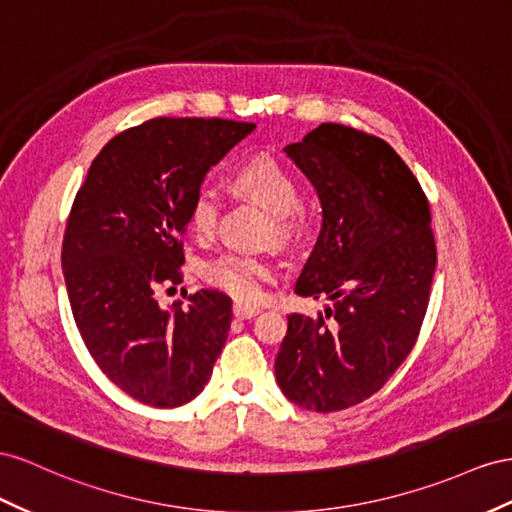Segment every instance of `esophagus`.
I'll return each instance as SVG.
<instances>
[{"label": "esophagus", "mask_w": 512, "mask_h": 512, "mask_svg": "<svg viewBox=\"0 0 512 512\" xmlns=\"http://www.w3.org/2000/svg\"><path fill=\"white\" fill-rule=\"evenodd\" d=\"M258 312H260L258 308H247V306H241V303H234V308H232L234 319H239V321L254 319V316H256Z\"/></svg>", "instance_id": "obj_1"}]
</instances>
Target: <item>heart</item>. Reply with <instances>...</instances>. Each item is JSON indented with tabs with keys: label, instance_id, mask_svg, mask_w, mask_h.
Returning a JSON list of instances; mask_svg holds the SVG:
<instances>
[{
	"label": "heart",
	"instance_id": "heart-1",
	"mask_svg": "<svg viewBox=\"0 0 512 512\" xmlns=\"http://www.w3.org/2000/svg\"><path fill=\"white\" fill-rule=\"evenodd\" d=\"M232 185L243 196L256 200L271 213L273 234L288 239L299 226V185L286 165L269 155H258L239 165L232 174ZM222 200L211 187L196 191L189 204V228L200 239H209L217 228ZM204 280L213 288L237 299L256 303L262 286L275 278V265L267 258L250 254H224L204 265Z\"/></svg>",
	"mask_w": 512,
	"mask_h": 512
}]
</instances>
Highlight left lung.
<instances>
[{
	"instance_id": "8db88e82",
	"label": "left lung",
	"mask_w": 512,
	"mask_h": 512,
	"mask_svg": "<svg viewBox=\"0 0 512 512\" xmlns=\"http://www.w3.org/2000/svg\"><path fill=\"white\" fill-rule=\"evenodd\" d=\"M284 153L323 209L295 293L331 303L316 316L288 314L275 381L297 407L340 411L375 394L416 344L437 265L431 211L375 135L323 122Z\"/></svg>"
}]
</instances>
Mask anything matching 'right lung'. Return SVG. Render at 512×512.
Here are the masks:
<instances>
[{
    "label": "right lung",
    "instance_id": "1",
    "mask_svg": "<svg viewBox=\"0 0 512 512\" xmlns=\"http://www.w3.org/2000/svg\"><path fill=\"white\" fill-rule=\"evenodd\" d=\"M256 124L155 118L107 142L77 191L62 243L73 316L107 379L150 407H181L213 375L232 299L198 290L161 308L155 290L183 282L181 234L204 176Z\"/></svg>",
    "mask_w": 512,
    "mask_h": 512
}]
</instances>
